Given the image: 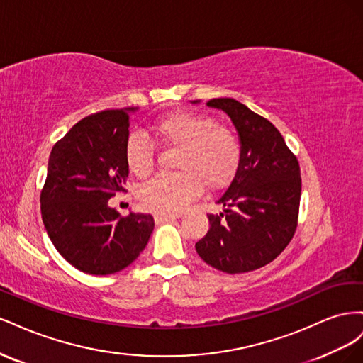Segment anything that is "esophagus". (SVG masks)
Masks as SVG:
<instances>
[{"label": "esophagus", "mask_w": 363, "mask_h": 363, "mask_svg": "<svg viewBox=\"0 0 363 363\" xmlns=\"http://www.w3.org/2000/svg\"><path fill=\"white\" fill-rule=\"evenodd\" d=\"M179 218V215H164V213H156L155 215V221L156 224H163V223H168L172 221V219Z\"/></svg>", "instance_id": "34e87169"}]
</instances>
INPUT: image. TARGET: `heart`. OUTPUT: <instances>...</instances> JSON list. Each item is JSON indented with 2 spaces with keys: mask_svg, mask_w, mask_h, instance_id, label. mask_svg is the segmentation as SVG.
I'll list each match as a JSON object with an SVG mask.
<instances>
[{
  "mask_svg": "<svg viewBox=\"0 0 363 363\" xmlns=\"http://www.w3.org/2000/svg\"><path fill=\"white\" fill-rule=\"evenodd\" d=\"M163 145L180 148L174 175H159L139 189V201L147 211L174 215L199 196L203 186L219 191L233 180L240 162V144L232 130L218 125L201 113L177 111L159 118L151 125ZM128 171L144 179L155 167V152L139 135L125 142Z\"/></svg>",
  "mask_w": 363,
  "mask_h": 363,
  "instance_id": "obj_1",
  "label": "heart"
}]
</instances>
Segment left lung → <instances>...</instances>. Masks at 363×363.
Returning a JSON list of instances; mask_svg holds the SVG:
<instances>
[{"label":"left lung","instance_id":"left-lung-1","mask_svg":"<svg viewBox=\"0 0 363 363\" xmlns=\"http://www.w3.org/2000/svg\"><path fill=\"white\" fill-rule=\"evenodd\" d=\"M207 106L232 119L240 142V162L216 201L224 211L207 215L211 227L195 250L207 265L223 272L255 271L276 259L295 233L300 164L280 131L245 104L233 98H213Z\"/></svg>","mask_w":363,"mask_h":363}]
</instances>
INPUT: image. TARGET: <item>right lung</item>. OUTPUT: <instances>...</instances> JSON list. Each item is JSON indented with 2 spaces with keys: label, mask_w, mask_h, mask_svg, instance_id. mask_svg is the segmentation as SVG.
I'll list each match as a JSON object with an SVG mask.
<instances>
[{
  "label": "right lung",
  "mask_w": 363,
  "mask_h": 363,
  "mask_svg": "<svg viewBox=\"0 0 363 363\" xmlns=\"http://www.w3.org/2000/svg\"><path fill=\"white\" fill-rule=\"evenodd\" d=\"M138 107L104 111L79 121L52 147L40 192L42 221L52 245L72 267L92 276L127 268L148 244L155 219L121 216L108 207L125 191V142L130 113Z\"/></svg>",
  "instance_id": "obj_1"
}]
</instances>
